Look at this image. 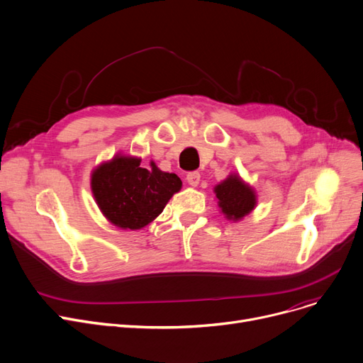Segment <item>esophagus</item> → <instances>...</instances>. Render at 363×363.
<instances>
[{
  "instance_id": "esophagus-1",
  "label": "esophagus",
  "mask_w": 363,
  "mask_h": 363,
  "mask_svg": "<svg viewBox=\"0 0 363 363\" xmlns=\"http://www.w3.org/2000/svg\"><path fill=\"white\" fill-rule=\"evenodd\" d=\"M186 180L190 186H198L199 184V180H201V174L198 172H190L187 176H186Z\"/></svg>"
}]
</instances>
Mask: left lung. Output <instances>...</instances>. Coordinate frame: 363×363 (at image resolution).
I'll list each match as a JSON object with an SVG mask.
<instances>
[{"label":"left lung","mask_w":363,"mask_h":363,"mask_svg":"<svg viewBox=\"0 0 363 363\" xmlns=\"http://www.w3.org/2000/svg\"><path fill=\"white\" fill-rule=\"evenodd\" d=\"M218 205L228 220H240L257 205V196L252 187L245 184L240 177L230 176L216 187Z\"/></svg>","instance_id":"1"}]
</instances>
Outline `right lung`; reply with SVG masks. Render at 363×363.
I'll list each match as a JSON object with an SVG mask.
<instances>
[{
  "instance_id": "1",
  "label": "right lung",
  "mask_w": 363,
  "mask_h": 363,
  "mask_svg": "<svg viewBox=\"0 0 363 363\" xmlns=\"http://www.w3.org/2000/svg\"><path fill=\"white\" fill-rule=\"evenodd\" d=\"M91 184L106 218L117 227L138 230L161 214L180 190L182 180L161 172L154 162L142 168L138 158L116 157L95 169Z\"/></svg>"
}]
</instances>
